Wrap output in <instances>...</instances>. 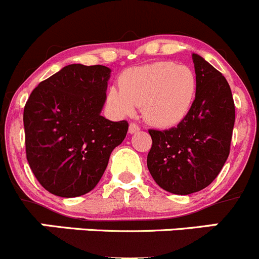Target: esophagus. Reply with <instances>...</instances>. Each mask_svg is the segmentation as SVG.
Returning <instances> with one entry per match:
<instances>
[{"mask_svg":"<svg viewBox=\"0 0 259 259\" xmlns=\"http://www.w3.org/2000/svg\"><path fill=\"white\" fill-rule=\"evenodd\" d=\"M139 130V126H138L137 124H134V122H132V124L129 125V134H135V133H138Z\"/></svg>","mask_w":259,"mask_h":259,"instance_id":"1","label":"esophagus"}]
</instances>
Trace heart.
I'll use <instances>...</instances> for the list:
<instances>
[{
  "label": "heart",
  "mask_w": 259,
  "mask_h": 259,
  "mask_svg": "<svg viewBox=\"0 0 259 259\" xmlns=\"http://www.w3.org/2000/svg\"><path fill=\"white\" fill-rule=\"evenodd\" d=\"M119 87H109L106 102L117 116H130L142 105L144 119L157 127L182 122L196 99V74L190 67L155 62L127 68L120 74Z\"/></svg>",
  "instance_id": "heart-1"
}]
</instances>
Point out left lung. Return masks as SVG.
I'll return each instance as SVG.
<instances>
[{"mask_svg": "<svg viewBox=\"0 0 259 259\" xmlns=\"http://www.w3.org/2000/svg\"><path fill=\"white\" fill-rule=\"evenodd\" d=\"M192 60L197 91L191 112L176 127L149 130L148 169L159 187L176 195L204 190L218 177L229 155L235 121L225 77L199 54Z\"/></svg>", "mask_w": 259, "mask_h": 259, "instance_id": "8db88e82", "label": "left lung"}]
</instances>
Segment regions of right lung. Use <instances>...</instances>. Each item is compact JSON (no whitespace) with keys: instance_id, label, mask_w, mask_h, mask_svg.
I'll return each instance as SVG.
<instances>
[{"instance_id":"obj_1","label":"right lung","mask_w":259,"mask_h":259,"mask_svg":"<svg viewBox=\"0 0 259 259\" xmlns=\"http://www.w3.org/2000/svg\"><path fill=\"white\" fill-rule=\"evenodd\" d=\"M111 69L69 64L40 82L24 109L26 158L40 185L77 197L101 180L127 124L101 116Z\"/></svg>"}]
</instances>
